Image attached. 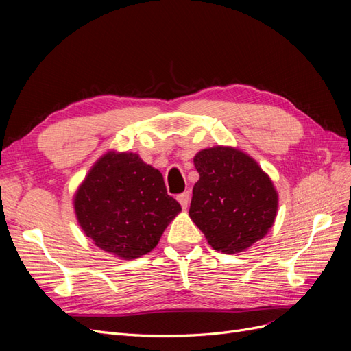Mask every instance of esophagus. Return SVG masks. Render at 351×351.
I'll return each instance as SVG.
<instances>
[{"label":"esophagus","instance_id":"1","mask_svg":"<svg viewBox=\"0 0 351 351\" xmlns=\"http://www.w3.org/2000/svg\"><path fill=\"white\" fill-rule=\"evenodd\" d=\"M177 200L180 202V205H182L183 209H187L189 208V204H190V193L189 192H184L182 195L177 196Z\"/></svg>","mask_w":351,"mask_h":351}]
</instances>
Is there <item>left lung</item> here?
<instances>
[{
	"label": "left lung",
	"instance_id": "obj_1",
	"mask_svg": "<svg viewBox=\"0 0 351 351\" xmlns=\"http://www.w3.org/2000/svg\"><path fill=\"white\" fill-rule=\"evenodd\" d=\"M199 180L189 215L212 249L240 253L267 236L278 212V192L254 159L232 146L193 158Z\"/></svg>",
	"mask_w": 351,
	"mask_h": 351
}]
</instances>
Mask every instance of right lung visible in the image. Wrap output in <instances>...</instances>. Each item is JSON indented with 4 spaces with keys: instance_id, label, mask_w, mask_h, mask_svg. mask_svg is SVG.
<instances>
[{
    "instance_id": "right-lung-1",
    "label": "right lung",
    "mask_w": 351,
    "mask_h": 351,
    "mask_svg": "<svg viewBox=\"0 0 351 351\" xmlns=\"http://www.w3.org/2000/svg\"><path fill=\"white\" fill-rule=\"evenodd\" d=\"M80 228L95 246L121 259L149 253L178 212L162 174L133 152L108 151L73 197Z\"/></svg>"
}]
</instances>
